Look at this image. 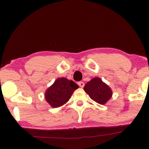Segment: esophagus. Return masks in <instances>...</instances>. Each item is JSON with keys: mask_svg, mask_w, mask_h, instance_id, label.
<instances>
[{"mask_svg": "<svg viewBox=\"0 0 149 149\" xmlns=\"http://www.w3.org/2000/svg\"><path fill=\"white\" fill-rule=\"evenodd\" d=\"M78 85L81 88H83L84 86V83L83 82H78Z\"/></svg>", "mask_w": 149, "mask_h": 149, "instance_id": "34e87169", "label": "esophagus"}]
</instances>
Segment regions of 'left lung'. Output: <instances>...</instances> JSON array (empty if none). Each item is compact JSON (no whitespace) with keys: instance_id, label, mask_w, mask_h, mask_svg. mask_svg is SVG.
<instances>
[{"instance_id":"1","label":"left lung","mask_w":149,"mask_h":149,"mask_svg":"<svg viewBox=\"0 0 149 149\" xmlns=\"http://www.w3.org/2000/svg\"><path fill=\"white\" fill-rule=\"evenodd\" d=\"M84 90L91 99L100 104H106L112 96V91L99 77L93 78L85 84Z\"/></svg>"}]
</instances>
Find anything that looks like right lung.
<instances>
[{
  "label": "right lung",
  "mask_w": 149,
  "mask_h": 149,
  "mask_svg": "<svg viewBox=\"0 0 149 149\" xmlns=\"http://www.w3.org/2000/svg\"><path fill=\"white\" fill-rule=\"evenodd\" d=\"M78 88L76 83L66 78L57 79L52 86L46 90V101L52 107L61 106L68 102L74 91Z\"/></svg>",
  "instance_id": "add662e5"
}]
</instances>
